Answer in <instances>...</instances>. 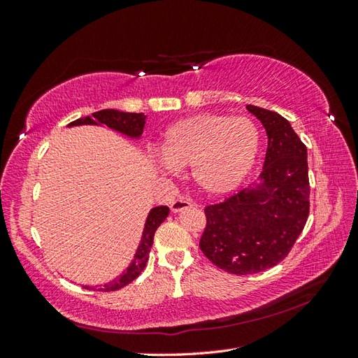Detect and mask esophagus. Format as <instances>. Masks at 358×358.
<instances>
[{
	"mask_svg": "<svg viewBox=\"0 0 358 358\" xmlns=\"http://www.w3.org/2000/svg\"><path fill=\"white\" fill-rule=\"evenodd\" d=\"M192 204L189 203L187 200H175V201H172V204H171V210L172 212H181V210H185V209H189L191 208Z\"/></svg>",
	"mask_w": 358,
	"mask_h": 358,
	"instance_id": "1",
	"label": "esophagus"
}]
</instances>
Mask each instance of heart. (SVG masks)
<instances>
[{
	"mask_svg": "<svg viewBox=\"0 0 358 358\" xmlns=\"http://www.w3.org/2000/svg\"><path fill=\"white\" fill-rule=\"evenodd\" d=\"M260 143V129L250 118L200 113L167 129L162 154L167 169L192 166L195 186L218 196L245 181L257 162Z\"/></svg>",
	"mask_w": 358,
	"mask_h": 358,
	"instance_id": "obj_1",
	"label": "heart"
}]
</instances>
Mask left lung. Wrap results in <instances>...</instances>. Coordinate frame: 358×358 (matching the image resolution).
<instances>
[{"label": "left lung", "instance_id": "obj_1", "mask_svg": "<svg viewBox=\"0 0 358 358\" xmlns=\"http://www.w3.org/2000/svg\"><path fill=\"white\" fill-rule=\"evenodd\" d=\"M268 134L260 181L204 208L201 252L235 275L263 272L291 252L309 215L308 150L277 112L246 106Z\"/></svg>", "mask_w": 358, "mask_h": 358}]
</instances>
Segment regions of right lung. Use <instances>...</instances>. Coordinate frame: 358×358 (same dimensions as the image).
<instances>
[{
	"label": "right lung",
	"mask_w": 358,
	"mask_h": 358,
	"mask_svg": "<svg viewBox=\"0 0 358 358\" xmlns=\"http://www.w3.org/2000/svg\"><path fill=\"white\" fill-rule=\"evenodd\" d=\"M144 120H146V115H143V113L120 112L115 109H103L100 112H94L92 117L75 120L69 126L104 124L110 129H115V131L124 134L127 136H132V138H138V136L143 134ZM167 215H169V208L167 206H158L149 212L146 224H144L140 246L136 249V254L134 257L131 266L126 269L123 275H120L118 278L112 280L110 283H106L104 286H100V287L98 286L96 287L85 286V287L94 289V291H100V292H110V291H118V289L132 283V281L143 272V269L146 268L152 243H154L155 231L158 229V226L164 222Z\"/></svg>",
	"instance_id": "add662e5"
}]
</instances>
